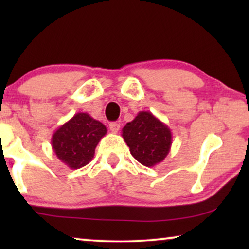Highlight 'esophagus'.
<instances>
[{"mask_svg":"<svg viewBox=\"0 0 249 249\" xmlns=\"http://www.w3.org/2000/svg\"><path fill=\"white\" fill-rule=\"evenodd\" d=\"M108 127H110V130L113 132V134H117V132L120 130V124H117V122H111Z\"/></svg>","mask_w":249,"mask_h":249,"instance_id":"obj_1","label":"esophagus"}]
</instances>
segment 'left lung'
<instances>
[{
    "instance_id": "1",
    "label": "left lung",
    "mask_w": 249,
    "mask_h": 249,
    "mask_svg": "<svg viewBox=\"0 0 249 249\" xmlns=\"http://www.w3.org/2000/svg\"><path fill=\"white\" fill-rule=\"evenodd\" d=\"M122 137L131 155L148 168L161 163L172 145L170 128L147 111L139 112L134 120L122 128Z\"/></svg>"
}]
</instances>
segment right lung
Returning a JSON list of instances; mask_svg holds the SVG:
<instances>
[{
    "instance_id": "right-lung-1",
    "label": "right lung",
    "mask_w": 249,
    "mask_h": 249,
    "mask_svg": "<svg viewBox=\"0 0 249 249\" xmlns=\"http://www.w3.org/2000/svg\"><path fill=\"white\" fill-rule=\"evenodd\" d=\"M107 132L102 122L79 112L54 131L51 144L56 158L68 168L76 170L93 160L95 148Z\"/></svg>"
}]
</instances>
